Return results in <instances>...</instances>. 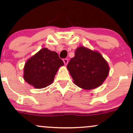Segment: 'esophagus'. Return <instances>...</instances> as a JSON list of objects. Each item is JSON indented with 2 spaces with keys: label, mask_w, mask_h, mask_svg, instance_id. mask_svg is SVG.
Here are the masks:
<instances>
[{
  "label": "esophagus",
  "mask_w": 133,
  "mask_h": 133,
  "mask_svg": "<svg viewBox=\"0 0 133 133\" xmlns=\"http://www.w3.org/2000/svg\"><path fill=\"white\" fill-rule=\"evenodd\" d=\"M63 61H64V64L66 65L67 64H68L69 61H68V59H63Z\"/></svg>",
  "instance_id": "esophagus-1"
}]
</instances>
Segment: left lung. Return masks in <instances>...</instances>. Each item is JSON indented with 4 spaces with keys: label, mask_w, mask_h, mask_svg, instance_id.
<instances>
[{
    "label": "left lung",
    "mask_w": 133,
    "mask_h": 133,
    "mask_svg": "<svg viewBox=\"0 0 133 133\" xmlns=\"http://www.w3.org/2000/svg\"><path fill=\"white\" fill-rule=\"evenodd\" d=\"M67 68L74 83L86 90L100 86L109 72L108 63L101 54L84 46L76 49L75 56L71 58Z\"/></svg>",
    "instance_id": "8db88e82"
}]
</instances>
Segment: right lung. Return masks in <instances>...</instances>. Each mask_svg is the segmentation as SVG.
<instances>
[{"label": "right lung", "instance_id": "obj_1", "mask_svg": "<svg viewBox=\"0 0 133 133\" xmlns=\"http://www.w3.org/2000/svg\"><path fill=\"white\" fill-rule=\"evenodd\" d=\"M64 65L56 52L44 47L27 61L23 77L34 88L42 89L52 83L59 68Z\"/></svg>", "mask_w": 133, "mask_h": 133}]
</instances>
